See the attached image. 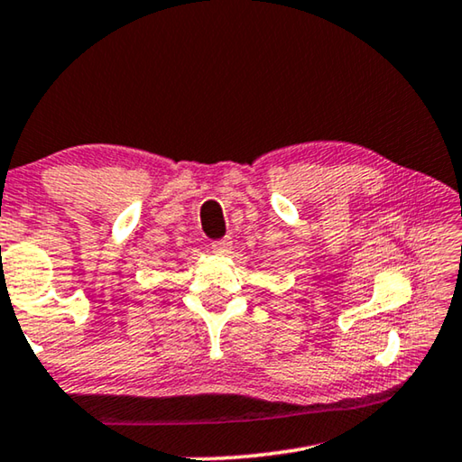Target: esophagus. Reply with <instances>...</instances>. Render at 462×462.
Instances as JSON below:
<instances>
[{
    "instance_id": "1",
    "label": "esophagus",
    "mask_w": 462,
    "mask_h": 462,
    "mask_svg": "<svg viewBox=\"0 0 462 462\" xmlns=\"http://www.w3.org/2000/svg\"><path fill=\"white\" fill-rule=\"evenodd\" d=\"M230 248H232V240H230V238L214 240V243H211V251H214L216 254H226V253H230Z\"/></svg>"
}]
</instances>
